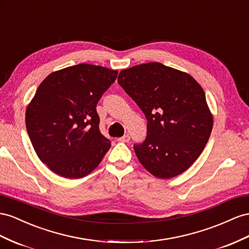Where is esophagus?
Wrapping results in <instances>:
<instances>
[{
  "label": "esophagus",
  "instance_id": "esophagus-1",
  "mask_svg": "<svg viewBox=\"0 0 249 249\" xmlns=\"http://www.w3.org/2000/svg\"><path fill=\"white\" fill-rule=\"evenodd\" d=\"M118 141H120V142H129V141H130V136L126 134V135L118 138Z\"/></svg>",
  "mask_w": 249,
  "mask_h": 249
}]
</instances>
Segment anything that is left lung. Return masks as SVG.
<instances>
[{"mask_svg":"<svg viewBox=\"0 0 249 249\" xmlns=\"http://www.w3.org/2000/svg\"><path fill=\"white\" fill-rule=\"evenodd\" d=\"M118 84L147 120L145 139L134 144L140 163L161 179L189 169L204 150L213 129L201 86L187 73L160 63L123 70Z\"/></svg>","mask_w":249,"mask_h":249,"instance_id":"8db88e82","label":"left lung"}]
</instances>
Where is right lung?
<instances>
[{
  "label": "right lung",
  "mask_w": 249,
  "mask_h": 249,
  "mask_svg": "<svg viewBox=\"0 0 249 249\" xmlns=\"http://www.w3.org/2000/svg\"><path fill=\"white\" fill-rule=\"evenodd\" d=\"M116 77V70L79 64L51 73L39 85L26 111V127L36 155L52 172L83 178L109 151L96 105Z\"/></svg>",
  "instance_id": "right-lung-1"
}]
</instances>
